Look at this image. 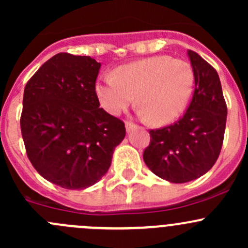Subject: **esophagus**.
I'll list each match as a JSON object with an SVG mask.
<instances>
[{"mask_svg": "<svg viewBox=\"0 0 248 248\" xmlns=\"http://www.w3.org/2000/svg\"><path fill=\"white\" fill-rule=\"evenodd\" d=\"M124 126H126V131L128 132V133H129V132H131V131H133L134 128H137V124H134L133 122H129V121H127Z\"/></svg>", "mask_w": 248, "mask_h": 248, "instance_id": "esophagus-1", "label": "esophagus"}]
</instances>
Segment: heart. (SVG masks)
I'll return each instance as SVG.
<instances>
[{
	"mask_svg": "<svg viewBox=\"0 0 248 248\" xmlns=\"http://www.w3.org/2000/svg\"><path fill=\"white\" fill-rule=\"evenodd\" d=\"M193 86L194 72L188 62L159 55L122 64L114 76L98 77L94 92L102 108L112 116L133 104L137 94L140 116L167 124L182 114Z\"/></svg>",
	"mask_w": 248,
	"mask_h": 248,
	"instance_id": "heart-1",
	"label": "heart"
}]
</instances>
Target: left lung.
I'll use <instances>...</instances> for the list:
<instances>
[{
  "instance_id": "1",
  "label": "left lung",
  "mask_w": 248,
  "mask_h": 248,
  "mask_svg": "<svg viewBox=\"0 0 248 248\" xmlns=\"http://www.w3.org/2000/svg\"><path fill=\"white\" fill-rule=\"evenodd\" d=\"M194 72L193 97L184 116L174 124L150 131L142 158L161 179L184 184L207 172L223 144L227 104L216 69L197 52L187 51Z\"/></svg>"
}]
</instances>
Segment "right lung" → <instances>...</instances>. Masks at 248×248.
Returning <instances> with one entry per match:
<instances>
[{
	"label": "right lung",
	"mask_w": 248,
	"mask_h": 248,
	"mask_svg": "<svg viewBox=\"0 0 248 248\" xmlns=\"http://www.w3.org/2000/svg\"><path fill=\"white\" fill-rule=\"evenodd\" d=\"M101 63L60 52L24 90L20 119L27 157L39 175L67 189H85L108 171L124 124L103 108L94 92Z\"/></svg>",
	"instance_id": "add662e5"
}]
</instances>
